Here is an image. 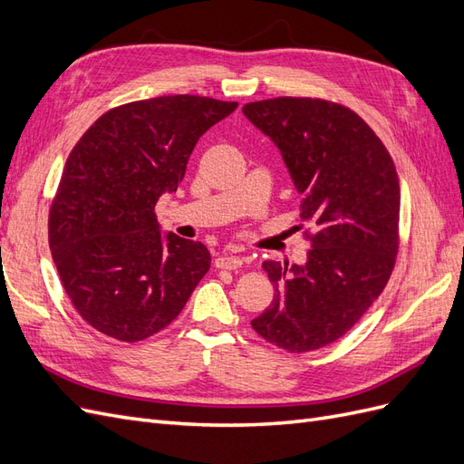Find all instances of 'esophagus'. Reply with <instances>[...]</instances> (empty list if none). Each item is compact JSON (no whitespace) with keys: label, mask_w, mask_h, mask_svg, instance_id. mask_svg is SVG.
I'll return each instance as SVG.
<instances>
[{"label":"esophagus","mask_w":464,"mask_h":464,"mask_svg":"<svg viewBox=\"0 0 464 464\" xmlns=\"http://www.w3.org/2000/svg\"><path fill=\"white\" fill-rule=\"evenodd\" d=\"M217 266L218 269H228V271H234V269H240V266L244 265V259L237 257V256H220L217 257Z\"/></svg>","instance_id":"34e87169"}]
</instances>
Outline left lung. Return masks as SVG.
Masks as SVG:
<instances>
[{"mask_svg": "<svg viewBox=\"0 0 464 464\" xmlns=\"http://www.w3.org/2000/svg\"><path fill=\"white\" fill-rule=\"evenodd\" d=\"M242 111L283 154L300 218L315 227L305 265L263 263L275 298L251 327L288 353H310L341 339L383 292L399 249V176L382 139L346 106L280 96Z\"/></svg>", "mask_w": 464, "mask_h": 464, "instance_id": "8db88e82", "label": "left lung"}]
</instances>
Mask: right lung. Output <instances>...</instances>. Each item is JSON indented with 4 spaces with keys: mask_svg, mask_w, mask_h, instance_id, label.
<instances>
[{
    "mask_svg": "<svg viewBox=\"0 0 464 464\" xmlns=\"http://www.w3.org/2000/svg\"><path fill=\"white\" fill-rule=\"evenodd\" d=\"M236 108L193 94L130 102L98 118L69 152L48 240L69 300L96 331L147 339L207 275L208 249L162 234L154 205L178 189L199 137Z\"/></svg>",
    "mask_w": 464,
    "mask_h": 464,
    "instance_id": "right-lung-1",
    "label": "right lung"
}]
</instances>
